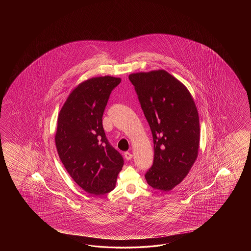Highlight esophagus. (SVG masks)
<instances>
[{
    "mask_svg": "<svg viewBox=\"0 0 251 251\" xmlns=\"http://www.w3.org/2000/svg\"><path fill=\"white\" fill-rule=\"evenodd\" d=\"M124 155H125V158L127 160H131V159L133 158V154L130 153L129 151H126V152L124 153Z\"/></svg>",
    "mask_w": 251,
    "mask_h": 251,
    "instance_id": "obj_1",
    "label": "esophagus"
}]
</instances>
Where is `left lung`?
Listing matches in <instances>:
<instances>
[{
    "mask_svg": "<svg viewBox=\"0 0 251 251\" xmlns=\"http://www.w3.org/2000/svg\"><path fill=\"white\" fill-rule=\"evenodd\" d=\"M153 138V164L145 174L154 189L170 191L197 160L198 108L186 86L164 70L129 75Z\"/></svg>",
    "mask_w": 251,
    "mask_h": 251,
    "instance_id": "1",
    "label": "left lung"
}]
</instances>
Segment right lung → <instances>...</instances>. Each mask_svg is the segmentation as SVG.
I'll list each match as a JSON object with an SVG mask.
<instances>
[{
    "label": "right lung",
    "instance_id": "right-lung-1",
    "mask_svg": "<svg viewBox=\"0 0 251 251\" xmlns=\"http://www.w3.org/2000/svg\"><path fill=\"white\" fill-rule=\"evenodd\" d=\"M120 82L111 76L85 80L70 93L59 113L54 138L59 158L76 184L94 196L112 191L124 165L102 125L111 91Z\"/></svg>",
    "mask_w": 251,
    "mask_h": 251
}]
</instances>
